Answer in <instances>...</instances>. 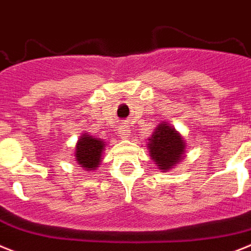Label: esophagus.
<instances>
[{
	"mask_svg": "<svg viewBox=\"0 0 251 251\" xmlns=\"http://www.w3.org/2000/svg\"><path fill=\"white\" fill-rule=\"evenodd\" d=\"M129 133H130L129 126H127V124H124V126H122L121 129H119V134H121L122 138H127V137L129 136Z\"/></svg>",
	"mask_w": 251,
	"mask_h": 251,
	"instance_id": "34e87169",
	"label": "esophagus"
}]
</instances>
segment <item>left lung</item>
<instances>
[{
    "label": "left lung",
    "instance_id": "left-lung-1",
    "mask_svg": "<svg viewBox=\"0 0 251 251\" xmlns=\"http://www.w3.org/2000/svg\"><path fill=\"white\" fill-rule=\"evenodd\" d=\"M149 141L150 156L161 170L173 169L185 151V143L180 134L168 124H158Z\"/></svg>",
    "mask_w": 251,
    "mask_h": 251
}]
</instances>
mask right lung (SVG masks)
Instances as JSON below:
<instances>
[{
  "label": "right lung",
  "mask_w": 251,
  "mask_h": 251,
  "mask_svg": "<svg viewBox=\"0 0 251 251\" xmlns=\"http://www.w3.org/2000/svg\"><path fill=\"white\" fill-rule=\"evenodd\" d=\"M104 142L98 138H93L89 134H83L76 146L77 162L87 170H95L101 161V153Z\"/></svg>",
  "instance_id": "1"
}]
</instances>
